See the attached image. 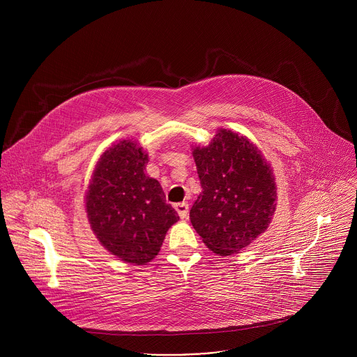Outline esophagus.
<instances>
[{"label":"esophagus","mask_w":357,"mask_h":357,"mask_svg":"<svg viewBox=\"0 0 357 357\" xmlns=\"http://www.w3.org/2000/svg\"><path fill=\"white\" fill-rule=\"evenodd\" d=\"M175 211L178 212V215H179L181 219H186V218H188V213H189V205H188L186 202L176 203V205H175Z\"/></svg>","instance_id":"34e87169"}]
</instances>
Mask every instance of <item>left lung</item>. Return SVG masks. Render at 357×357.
<instances>
[{
    "label": "left lung",
    "instance_id": "1",
    "mask_svg": "<svg viewBox=\"0 0 357 357\" xmlns=\"http://www.w3.org/2000/svg\"><path fill=\"white\" fill-rule=\"evenodd\" d=\"M202 192L190 209L193 229L219 256L247 247L264 233L277 206L270 162L247 137L216 131L209 145H192Z\"/></svg>",
    "mask_w": 357,
    "mask_h": 357
}]
</instances>
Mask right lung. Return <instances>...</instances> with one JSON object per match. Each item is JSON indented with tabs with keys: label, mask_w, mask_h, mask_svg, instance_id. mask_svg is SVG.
<instances>
[{
	"label": "right lung",
	"mask_w": 357,
	"mask_h": 357,
	"mask_svg": "<svg viewBox=\"0 0 357 357\" xmlns=\"http://www.w3.org/2000/svg\"><path fill=\"white\" fill-rule=\"evenodd\" d=\"M148 154L121 139L98 158L86 190V213L96 238L119 260H154L169 227L179 220L160 182L145 174Z\"/></svg>",
	"instance_id": "right-lung-1"
}]
</instances>
